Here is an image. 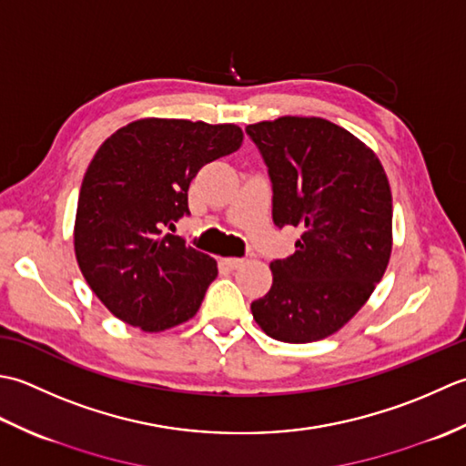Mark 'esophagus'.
Segmentation results:
<instances>
[{
  "instance_id": "34e87169",
  "label": "esophagus",
  "mask_w": 466,
  "mask_h": 466,
  "mask_svg": "<svg viewBox=\"0 0 466 466\" xmlns=\"http://www.w3.org/2000/svg\"><path fill=\"white\" fill-rule=\"evenodd\" d=\"M221 263L225 265L227 269H237V268H241V265H243V259H239V258H225V259H221Z\"/></svg>"
}]
</instances>
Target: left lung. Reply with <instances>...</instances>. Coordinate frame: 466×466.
I'll use <instances>...</instances> for the list:
<instances>
[{
	"mask_svg": "<svg viewBox=\"0 0 466 466\" xmlns=\"http://www.w3.org/2000/svg\"><path fill=\"white\" fill-rule=\"evenodd\" d=\"M268 165L273 223L299 227L296 253L271 261L273 286L251 303L273 339L308 344L346 326L376 289L392 253V193L362 140L318 116L245 128Z\"/></svg>",
	"mask_w": 466,
	"mask_h": 466,
	"instance_id": "left-lung-1",
	"label": "left lung"
}]
</instances>
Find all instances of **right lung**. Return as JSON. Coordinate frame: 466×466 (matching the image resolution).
<instances>
[{"label":"right lung","instance_id":"1","mask_svg":"<svg viewBox=\"0 0 466 466\" xmlns=\"http://www.w3.org/2000/svg\"><path fill=\"white\" fill-rule=\"evenodd\" d=\"M237 125L142 118L102 142L82 180L74 251L96 298L142 331L191 319L217 261L165 233L188 215V185L207 163L235 153Z\"/></svg>","mask_w":466,"mask_h":466}]
</instances>
